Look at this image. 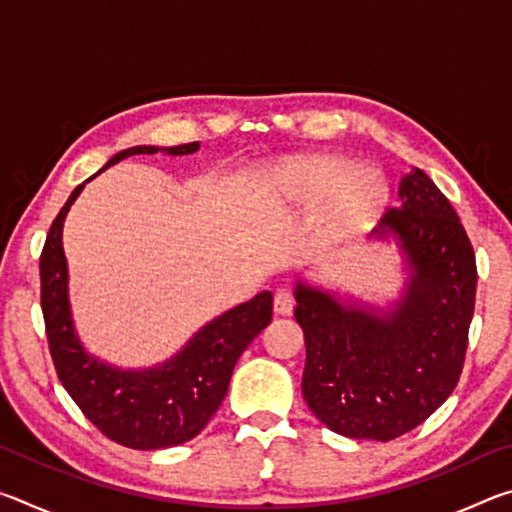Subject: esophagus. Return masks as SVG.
<instances>
[{
  "label": "esophagus",
  "mask_w": 512,
  "mask_h": 512,
  "mask_svg": "<svg viewBox=\"0 0 512 512\" xmlns=\"http://www.w3.org/2000/svg\"><path fill=\"white\" fill-rule=\"evenodd\" d=\"M293 305H296V300H293V293L289 289L275 291V298H273L275 314L287 316V314H291V311H293Z\"/></svg>",
  "instance_id": "obj_1"
}]
</instances>
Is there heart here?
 Instances as JSON below:
<instances>
[{"label": "heart", "instance_id": "b5f03b06", "mask_svg": "<svg viewBox=\"0 0 512 512\" xmlns=\"http://www.w3.org/2000/svg\"><path fill=\"white\" fill-rule=\"evenodd\" d=\"M277 180L296 201L323 203L320 232L327 239H348L366 230L388 201L384 173L375 167H354L352 160L339 155L287 164Z\"/></svg>", "mask_w": 512, "mask_h": 512}]
</instances>
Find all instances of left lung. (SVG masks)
<instances>
[{"label": "left lung", "mask_w": 512, "mask_h": 512, "mask_svg": "<svg viewBox=\"0 0 512 512\" xmlns=\"http://www.w3.org/2000/svg\"><path fill=\"white\" fill-rule=\"evenodd\" d=\"M400 203L372 235H393L411 277L384 316L296 284L305 332L302 395L316 418L348 438L388 443L422 424L461 377L476 296L470 237L422 169L404 173Z\"/></svg>", "instance_id": "left-lung-1"}]
</instances>
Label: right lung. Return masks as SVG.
<instances>
[{
	"mask_svg": "<svg viewBox=\"0 0 512 512\" xmlns=\"http://www.w3.org/2000/svg\"><path fill=\"white\" fill-rule=\"evenodd\" d=\"M198 146V142L167 149L133 146L117 153L103 169L128 155L158 151L187 155L198 151ZM83 187L85 183L74 189L51 223L40 255V305L58 379L85 418L115 443L131 449L183 445L203 431L221 406L239 357L271 323L273 296L262 291L244 305L225 311L198 329L194 339L162 366L119 370L90 357L74 332L63 253L65 216Z\"/></svg>",
	"mask_w": 512,
	"mask_h": 512,
	"instance_id": "right-lung-1",
	"label": "right lung"
}]
</instances>
